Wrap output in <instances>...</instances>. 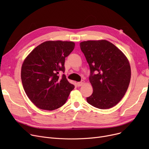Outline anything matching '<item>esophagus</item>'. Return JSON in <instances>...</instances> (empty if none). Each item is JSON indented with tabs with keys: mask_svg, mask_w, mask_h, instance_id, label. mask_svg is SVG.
I'll list each match as a JSON object with an SVG mask.
<instances>
[{
	"mask_svg": "<svg viewBox=\"0 0 149 149\" xmlns=\"http://www.w3.org/2000/svg\"><path fill=\"white\" fill-rule=\"evenodd\" d=\"M84 83V80H81L80 82H78L77 83V86H81Z\"/></svg>",
	"mask_w": 149,
	"mask_h": 149,
	"instance_id": "1",
	"label": "esophagus"
}]
</instances>
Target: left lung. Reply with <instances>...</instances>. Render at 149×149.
I'll list each match as a JSON object with an SVG mask.
<instances>
[{
  "instance_id": "8db88e82",
  "label": "left lung",
  "mask_w": 149,
  "mask_h": 149,
  "mask_svg": "<svg viewBox=\"0 0 149 149\" xmlns=\"http://www.w3.org/2000/svg\"><path fill=\"white\" fill-rule=\"evenodd\" d=\"M80 48L90 68L92 94L88 103L100 109L115 106L123 98L131 77L129 62L116 47L105 40L81 42Z\"/></svg>"
}]
</instances>
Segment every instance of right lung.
Returning a JSON list of instances; mask_svg holds the SVG:
<instances>
[{
	"label": "right lung",
	"instance_id": "add662e5",
	"mask_svg": "<svg viewBox=\"0 0 149 149\" xmlns=\"http://www.w3.org/2000/svg\"><path fill=\"white\" fill-rule=\"evenodd\" d=\"M72 42L47 41L31 52L23 61L21 79L29 100L39 109L53 111L66 102L75 86L66 79L65 58L74 50Z\"/></svg>",
	"mask_w": 149,
	"mask_h": 149
}]
</instances>
